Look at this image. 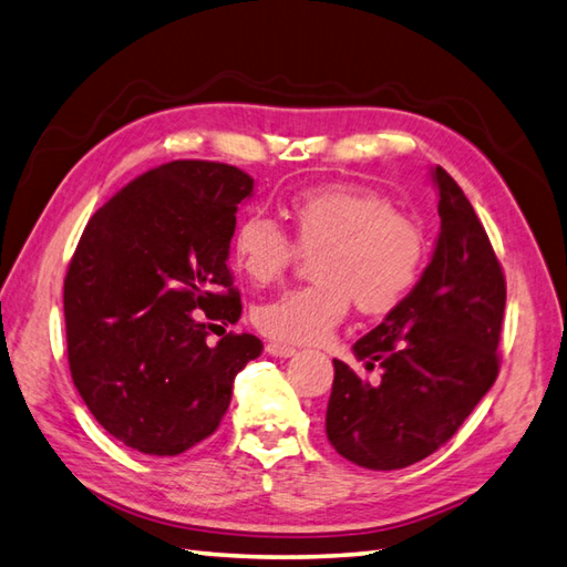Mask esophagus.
<instances>
[{"label":"esophagus","mask_w":567,"mask_h":567,"mask_svg":"<svg viewBox=\"0 0 567 567\" xmlns=\"http://www.w3.org/2000/svg\"><path fill=\"white\" fill-rule=\"evenodd\" d=\"M267 351H269L271 357H281V359H286V357H293V354H296V347H288V344L271 342V344H267Z\"/></svg>","instance_id":"obj_1"}]
</instances>
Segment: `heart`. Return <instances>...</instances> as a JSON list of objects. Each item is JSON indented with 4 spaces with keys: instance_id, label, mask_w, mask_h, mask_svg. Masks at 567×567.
Here are the masks:
<instances>
[{
    "instance_id": "b5f03b06",
    "label": "heart",
    "mask_w": 567,
    "mask_h": 567,
    "mask_svg": "<svg viewBox=\"0 0 567 567\" xmlns=\"http://www.w3.org/2000/svg\"><path fill=\"white\" fill-rule=\"evenodd\" d=\"M279 223L251 213L233 235L237 267L251 281H279L300 255L312 284L257 306L255 324L284 344H316L344 320L351 300L363 316H385L410 296L426 259L420 223L393 208L381 194L354 184L300 188L288 198Z\"/></svg>"
}]
</instances>
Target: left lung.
<instances>
[{"mask_svg": "<svg viewBox=\"0 0 567 567\" xmlns=\"http://www.w3.org/2000/svg\"><path fill=\"white\" fill-rule=\"evenodd\" d=\"M434 257L420 284L361 337L354 354L381 369L367 383L334 359L324 430L339 456L369 471H398L432 456L493 388L507 281L471 200L442 167Z\"/></svg>", "mask_w": 567, "mask_h": 567, "instance_id": "left-lung-1", "label": "left lung"}]
</instances>
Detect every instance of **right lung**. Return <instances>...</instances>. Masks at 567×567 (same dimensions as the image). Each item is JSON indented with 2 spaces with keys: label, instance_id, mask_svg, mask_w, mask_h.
I'll return each instance as SVG.
<instances>
[{
  "label": "right lung",
  "instance_id": "obj_1",
  "mask_svg": "<svg viewBox=\"0 0 567 567\" xmlns=\"http://www.w3.org/2000/svg\"><path fill=\"white\" fill-rule=\"evenodd\" d=\"M255 179L225 162L174 159L99 208L65 276L74 388L104 430L177 456L218 430L233 381L261 354L228 267L237 206ZM210 333L221 339L213 343Z\"/></svg>",
  "mask_w": 567,
  "mask_h": 567
}]
</instances>
